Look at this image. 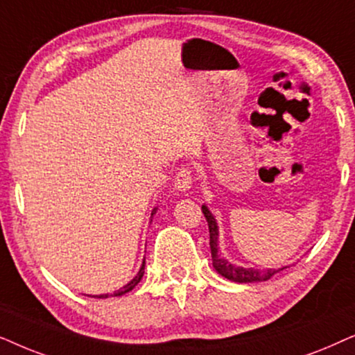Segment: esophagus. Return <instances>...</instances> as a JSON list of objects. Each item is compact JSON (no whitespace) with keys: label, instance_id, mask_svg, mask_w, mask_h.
<instances>
[{"label":"esophagus","instance_id":"1","mask_svg":"<svg viewBox=\"0 0 355 355\" xmlns=\"http://www.w3.org/2000/svg\"><path fill=\"white\" fill-rule=\"evenodd\" d=\"M193 183V172L190 167H182L178 168L177 175H175V188L180 191H187L191 188Z\"/></svg>","mask_w":355,"mask_h":355}]
</instances>
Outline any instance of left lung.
<instances>
[{"label":"left lung","mask_w":355,"mask_h":355,"mask_svg":"<svg viewBox=\"0 0 355 355\" xmlns=\"http://www.w3.org/2000/svg\"><path fill=\"white\" fill-rule=\"evenodd\" d=\"M202 214H205L207 225H209V245H211V254H212V266L220 276L227 277V279L234 282H259V281H268L271 279L276 272L282 271L287 266L281 269H254V268H242L235 266L230 261H227L225 258H222L219 254V248H217V237H219V230H217V222L214 216L211 214L209 209L206 206L201 207Z\"/></svg>","instance_id":"8db88e82"}]
</instances>
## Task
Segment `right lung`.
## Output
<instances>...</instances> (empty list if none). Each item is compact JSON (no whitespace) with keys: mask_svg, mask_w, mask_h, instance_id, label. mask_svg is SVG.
<instances>
[{"mask_svg":"<svg viewBox=\"0 0 355 355\" xmlns=\"http://www.w3.org/2000/svg\"><path fill=\"white\" fill-rule=\"evenodd\" d=\"M155 212V209L153 211V214ZM144 264H146V261H143V266H141V269H139V272L136 274V276L133 277V279H131L128 284L126 286H123L121 289H118L116 292H113V297H118V295H123V294H126V292H130V291H133L136 286H138V282L141 281V277H143V274H144ZM107 297H110V294H102V295H94V299H107Z\"/></svg>","mask_w":355,"mask_h":355,"instance_id":"add662e5","label":"right lung"}]
</instances>
